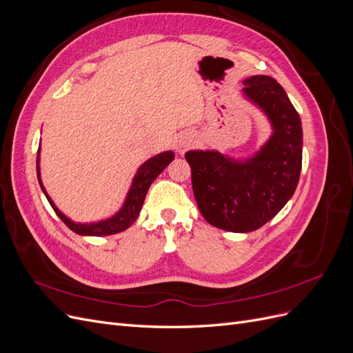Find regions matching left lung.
Returning <instances> with one entry per match:
<instances>
[{"label":"left lung","mask_w":353,"mask_h":353,"mask_svg":"<svg viewBox=\"0 0 353 353\" xmlns=\"http://www.w3.org/2000/svg\"><path fill=\"white\" fill-rule=\"evenodd\" d=\"M243 85L245 97L259 105L274 128L258 154L237 162L218 152L185 153L203 218L231 232H250L271 221L294 194L302 169V122L284 88L266 74Z\"/></svg>","instance_id":"left-lung-1"}]
</instances>
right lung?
I'll return each mask as SVG.
<instances>
[{"label":"right lung","instance_id":"right-lung-1","mask_svg":"<svg viewBox=\"0 0 353 353\" xmlns=\"http://www.w3.org/2000/svg\"><path fill=\"white\" fill-rule=\"evenodd\" d=\"M39 153V148H38ZM175 157L174 152H163L152 159H148L147 162L138 169L137 175L134 176L132 185L130 188V193H128V197L125 200V205L122 209L116 213L114 216L100 221V222H92V223H77L70 221L68 216L63 215V213L54 206V203L47 196L44 187H42L41 178H39V166H37V172H38V181L39 185L44 191V194L47 200L50 201L51 208L54 209L57 213V216L66 223V225L73 231L79 234V236H95V237H101V236H112V234H117L121 231H125L126 228H130L132 223L137 221L138 215H140V210L143 208V203L145 199V194L148 188H150L153 181L162 174V170L172 162ZM39 162V156L37 157V163Z\"/></svg>","mask_w":353,"mask_h":353}]
</instances>
